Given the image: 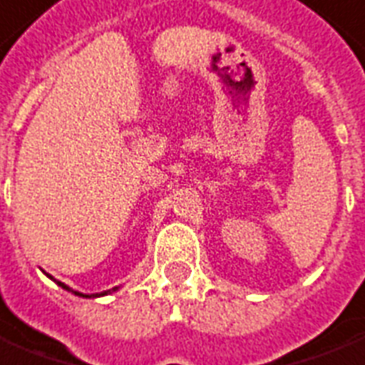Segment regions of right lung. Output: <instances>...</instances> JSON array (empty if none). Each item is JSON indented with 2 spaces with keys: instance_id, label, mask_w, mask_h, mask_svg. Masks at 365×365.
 I'll return each mask as SVG.
<instances>
[{
  "instance_id": "1",
  "label": "right lung",
  "mask_w": 365,
  "mask_h": 365,
  "mask_svg": "<svg viewBox=\"0 0 365 365\" xmlns=\"http://www.w3.org/2000/svg\"><path fill=\"white\" fill-rule=\"evenodd\" d=\"M49 277H51V275H49ZM51 279H53V277H51ZM53 282L57 283V285H59V287L65 289V291H71V293L78 294V297H86V299H96V297H105V294H108V293H115V291H118V287H113V289H108V291H103V293H96V294H83V293H78V291H72V289L68 287V285H65V283H63V282H57V279H53Z\"/></svg>"
}]
</instances>
